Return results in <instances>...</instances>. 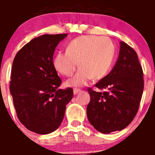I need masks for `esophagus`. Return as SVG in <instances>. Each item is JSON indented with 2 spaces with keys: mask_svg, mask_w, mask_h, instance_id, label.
<instances>
[{
  "mask_svg": "<svg viewBox=\"0 0 155 155\" xmlns=\"http://www.w3.org/2000/svg\"><path fill=\"white\" fill-rule=\"evenodd\" d=\"M80 91H81V90L78 89V88H74V94H78V93L80 92Z\"/></svg>",
  "mask_w": 155,
  "mask_h": 155,
  "instance_id": "34e87169",
  "label": "esophagus"
}]
</instances>
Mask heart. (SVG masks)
<instances>
[{
	"label": "heart",
	"instance_id": "b5f03b06",
	"mask_svg": "<svg viewBox=\"0 0 155 155\" xmlns=\"http://www.w3.org/2000/svg\"><path fill=\"white\" fill-rule=\"evenodd\" d=\"M113 41L105 36L83 35L68 44L67 51H59L53 58L56 71L64 76L76 74L67 81L68 86L81 87L91 79H101L107 74L115 57Z\"/></svg>",
	"mask_w": 155,
	"mask_h": 155
}]
</instances>
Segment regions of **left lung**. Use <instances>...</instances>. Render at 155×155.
Wrapping results in <instances>:
<instances>
[{
    "instance_id": "left-lung-1",
    "label": "left lung",
    "mask_w": 155,
    "mask_h": 155,
    "mask_svg": "<svg viewBox=\"0 0 155 155\" xmlns=\"http://www.w3.org/2000/svg\"><path fill=\"white\" fill-rule=\"evenodd\" d=\"M119 57L109 74L95 84L104 92L88 89L87 116L102 134L124 130L137 113L143 90V71L137 54L126 42H120Z\"/></svg>"
}]
</instances>
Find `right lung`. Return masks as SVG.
<instances>
[{"mask_svg":"<svg viewBox=\"0 0 155 155\" xmlns=\"http://www.w3.org/2000/svg\"><path fill=\"white\" fill-rule=\"evenodd\" d=\"M68 34L36 37L25 45L14 59L10 91L18 118L30 131L48 134L55 131L73 98V89H58L61 79L53 63L59 42Z\"/></svg>","mask_w":155,"mask_h":155,"instance_id":"add662e5","label":"right lung"}]
</instances>
